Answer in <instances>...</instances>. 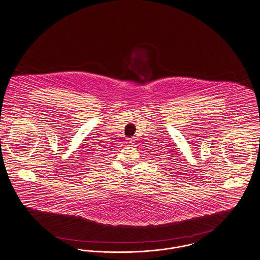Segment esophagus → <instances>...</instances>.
Wrapping results in <instances>:
<instances>
[{
  "instance_id": "esophagus-1",
  "label": "esophagus",
  "mask_w": 260,
  "mask_h": 260,
  "mask_svg": "<svg viewBox=\"0 0 260 260\" xmlns=\"http://www.w3.org/2000/svg\"><path fill=\"white\" fill-rule=\"evenodd\" d=\"M133 142H132V139H129V144H132Z\"/></svg>"
}]
</instances>
